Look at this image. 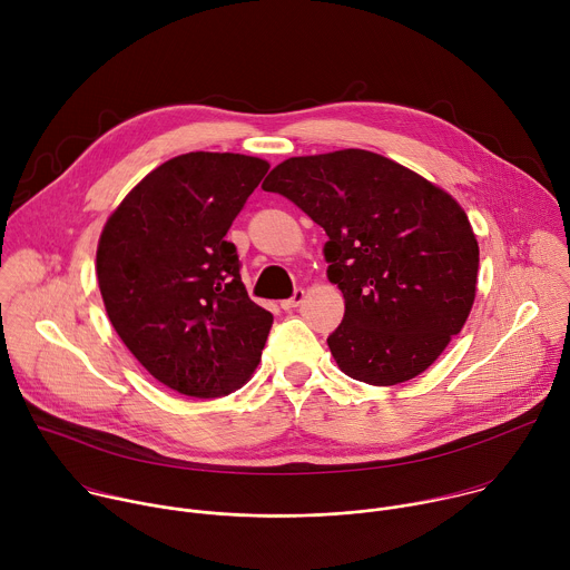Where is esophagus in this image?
I'll list each match as a JSON object with an SVG mask.
<instances>
[{
    "mask_svg": "<svg viewBox=\"0 0 570 570\" xmlns=\"http://www.w3.org/2000/svg\"><path fill=\"white\" fill-rule=\"evenodd\" d=\"M304 295H306V293H304L302 288H297V291L293 293V297H288V299H284V302H282V308H284V311H293V308H297V306L304 302Z\"/></svg>",
    "mask_w": 570,
    "mask_h": 570,
    "instance_id": "esophagus-1",
    "label": "esophagus"
}]
</instances>
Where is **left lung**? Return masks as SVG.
<instances>
[{
	"mask_svg": "<svg viewBox=\"0 0 570 570\" xmlns=\"http://www.w3.org/2000/svg\"><path fill=\"white\" fill-rule=\"evenodd\" d=\"M327 232V277L345 317L327 338L338 367L370 385L429 370L462 332L478 284V240L460 203L363 148L288 157L262 185Z\"/></svg>",
	"mask_w": 570,
	"mask_h": 570,
	"instance_id": "obj_1",
	"label": "left lung"
}]
</instances>
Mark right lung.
Here are the masks:
<instances>
[{
    "mask_svg": "<svg viewBox=\"0 0 570 570\" xmlns=\"http://www.w3.org/2000/svg\"><path fill=\"white\" fill-rule=\"evenodd\" d=\"M271 165L185 153L141 178L108 216L97 279L115 332L167 387L225 396L262 361L273 315L248 297L225 234Z\"/></svg>",
    "mask_w": 570,
    "mask_h": 570,
    "instance_id": "add662e5",
    "label": "right lung"
}]
</instances>
